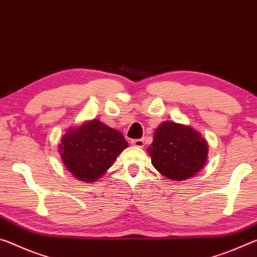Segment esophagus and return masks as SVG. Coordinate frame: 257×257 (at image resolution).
<instances>
[{
	"mask_svg": "<svg viewBox=\"0 0 257 257\" xmlns=\"http://www.w3.org/2000/svg\"><path fill=\"white\" fill-rule=\"evenodd\" d=\"M132 145L136 147H139V148H144L145 141H144V139H136V140H132Z\"/></svg>",
	"mask_w": 257,
	"mask_h": 257,
	"instance_id": "obj_1",
	"label": "esophagus"
}]
</instances>
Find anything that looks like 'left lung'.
Listing matches in <instances>:
<instances>
[{"instance_id":"obj_1","label":"left lung","mask_w":257,"mask_h":257,"mask_svg":"<svg viewBox=\"0 0 257 257\" xmlns=\"http://www.w3.org/2000/svg\"><path fill=\"white\" fill-rule=\"evenodd\" d=\"M148 153L159 173L173 181H183L205 166L208 145L190 126L164 121L155 131Z\"/></svg>"}]
</instances>
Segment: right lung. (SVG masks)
<instances>
[{"instance_id": "obj_1", "label": "right lung", "mask_w": 257, "mask_h": 257, "mask_svg": "<svg viewBox=\"0 0 257 257\" xmlns=\"http://www.w3.org/2000/svg\"><path fill=\"white\" fill-rule=\"evenodd\" d=\"M127 146L120 132L99 119H92L68 130L59 145V153L64 165L75 178L94 182Z\"/></svg>"}]
</instances>
